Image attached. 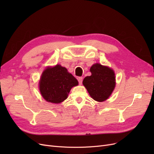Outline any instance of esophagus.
<instances>
[{"instance_id": "esophagus-1", "label": "esophagus", "mask_w": 154, "mask_h": 154, "mask_svg": "<svg viewBox=\"0 0 154 154\" xmlns=\"http://www.w3.org/2000/svg\"><path fill=\"white\" fill-rule=\"evenodd\" d=\"M78 82H79V84H82V82H83V78L82 77H79L78 78Z\"/></svg>"}]
</instances>
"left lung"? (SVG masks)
Wrapping results in <instances>:
<instances>
[{"mask_svg": "<svg viewBox=\"0 0 154 154\" xmlns=\"http://www.w3.org/2000/svg\"><path fill=\"white\" fill-rule=\"evenodd\" d=\"M91 75L86 76L83 84L92 99L101 102L107 100L116 86L114 71L109 67L95 63L91 67Z\"/></svg>", "mask_w": 154, "mask_h": 154, "instance_id": "1", "label": "left lung"}]
</instances>
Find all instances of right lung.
Segmentation results:
<instances>
[{
    "mask_svg": "<svg viewBox=\"0 0 154 154\" xmlns=\"http://www.w3.org/2000/svg\"><path fill=\"white\" fill-rule=\"evenodd\" d=\"M78 85V80L66 67L57 65L44 70L39 82V89L46 101L60 103L67 98L72 87Z\"/></svg>",
    "mask_w": 154,
    "mask_h": 154,
    "instance_id": "1",
    "label": "right lung"
}]
</instances>
